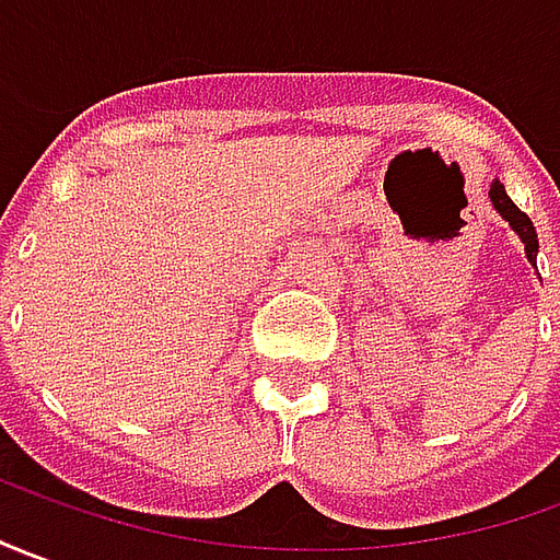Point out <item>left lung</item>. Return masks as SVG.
Masks as SVG:
<instances>
[{
  "label": "left lung",
  "instance_id": "left-lung-1",
  "mask_svg": "<svg viewBox=\"0 0 560 560\" xmlns=\"http://www.w3.org/2000/svg\"><path fill=\"white\" fill-rule=\"evenodd\" d=\"M491 200H493V207H497V213L503 215L509 225L515 229V234L522 237L524 253H527V258H530V261H537V249H539L537 229H534V222L527 219V213H522V210H518V207H515V203L509 200L503 183L491 185Z\"/></svg>",
  "mask_w": 560,
  "mask_h": 560
}]
</instances>
